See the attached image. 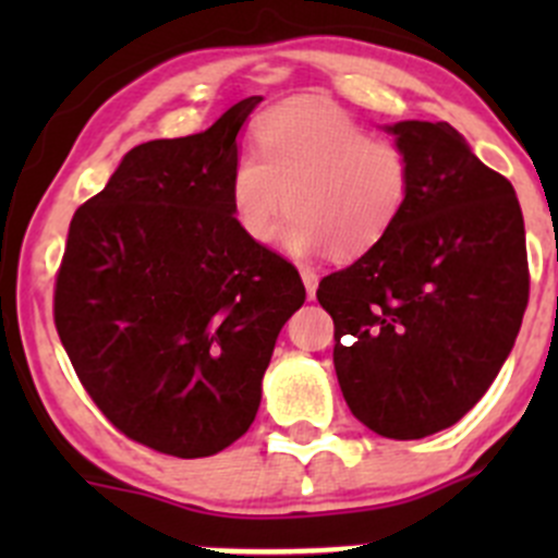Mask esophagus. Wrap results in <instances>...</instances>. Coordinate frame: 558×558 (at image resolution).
I'll return each mask as SVG.
<instances>
[{
    "label": "esophagus",
    "mask_w": 558,
    "mask_h": 558,
    "mask_svg": "<svg viewBox=\"0 0 558 558\" xmlns=\"http://www.w3.org/2000/svg\"><path fill=\"white\" fill-rule=\"evenodd\" d=\"M302 283H305V289H307V296H315V289H318V275L313 272V269H307V267H302Z\"/></svg>",
    "instance_id": "obj_1"
}]
</instances>
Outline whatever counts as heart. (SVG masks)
Segmentation results:
<instances>
[{"label":"heart","instance_id":"b5f03b06","mask_svg":"<svg viewBox=\"0 0 558 558\" xmlns=\"http://www.w3.org/2000/svg\"><path fill=\"white\" fill-rule=\"evenodd\" d=\"M253 143L256 154H240L229 172V210L251 243H269L289 207L291 253L353 258L378 245L408 205L413 172L402 145L335 107L313 99L272 107Z\"/></svg>","mask_w":558,"mask_h":558}]
</instances>
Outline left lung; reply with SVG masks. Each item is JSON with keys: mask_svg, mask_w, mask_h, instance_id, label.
Wrapping results in <instances>:
<instances>
[{"mask_svg": "<svg viewBox=\"0 0 558 558\" xmlns=\"http://www.w3.org/2000/svg\"><path fill=\"white\" fill-rule=\"evenodd\" d=\"M410 196L378 245L318 283L351 413L391 440L448 429L502 369L529 302L526 234L508 178L446 121L388 126Z\"/></svg>", "mask_w": 558, "mask_h": 558, "instance_id": "left-lung-1", "label": "left lung"}]
</instances>
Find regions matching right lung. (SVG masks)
<instances>
[{
    "mask_svg": "<svg viewBox=\"0 0 558 558\" xmlns=\"http://www.w3.org/2000/svg\"><path fill=\"white\" fill-rule=\"evenodd\" d=\"M150 140L77 207L56 272L53 320L77 378L129 440L199 459L256 418L286 320L305 302L289 258L251 243L229 210L238 132Z\"/></svg>",
    "mask_w": 558,
    "mask_h": 558,
    "instance_id": "1",
    "label": "right lung"
}]
</instances>
